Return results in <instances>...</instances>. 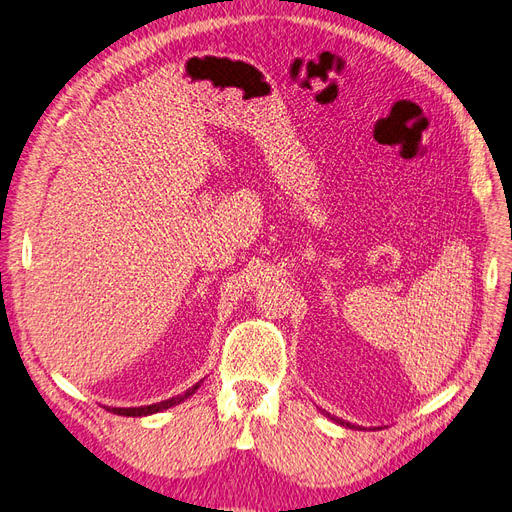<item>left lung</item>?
<instances>
[{"label": "left lung", "instance_id": "8db88e82", "mask_svg": "<svg viewBox=\"0 0 512 512\" xmlns=\"http://www.w3.org/2000/svg\"><path fill=\"white\" fill-rule=\"evenodd\" d=\"M322 414H327V416L331 418V421H335L337 425H342V427H348V429H361L359 425H354V423H348V421H344V418H337V416H331L329 412H324V410H322Z\"/></svg>", "mask_w": 512, "mask_h": 512}]
</instances>
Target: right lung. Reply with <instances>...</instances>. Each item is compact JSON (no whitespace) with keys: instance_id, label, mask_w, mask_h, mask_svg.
<instances>
[{"instance_id":"obj_1","label":"right lung","mask_w":512,"mask_h":512,"mask_svg":"<svg viewBox=\"0 0 512 512\" xmlns=\"http://www.w3.org/2000/svg\"><path fill=\"white\" fill-rule=\"evenodd\" d=\"M200 384H203V380L196 382L194 386H190L188 391L181 393V395H177V397H170V399L160 401V404L138 406V408H106V410H108V412H113V414H119V416H149V414H156V412L168 410V408H173V406H179L181 401H185L188 397H192V395L198 391V386H200Z\"/></svg>"}]
</instances>
